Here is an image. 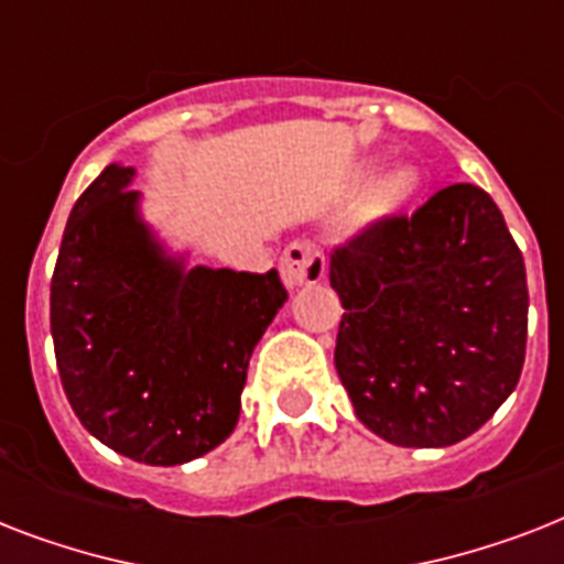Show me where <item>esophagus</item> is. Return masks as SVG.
<instances>
[{
	"label": "esophagus",
	"instance_id": "1",
	"mask_svg": "<svg viewBox=\"0 0 564 564\" xmlns=\"http://www.w3.org/2000/svg\"><path fill=\"white\" fill-rule=\"evenodd\" d=\"M281 278L290 290L322 281L325 278V254L310 242H292L281 257Z\"/></svg>",
	"mask_w": 564,
	"mask_h": 564
}]
</instances>
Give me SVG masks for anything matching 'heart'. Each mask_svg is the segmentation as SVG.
Segmentation results:
<instances>
[{
  "label": "heart",
  "mask_w": 564,
  "mask_h": 564,
  "mask_svg": "<svg viewBox=\"0 0 564 564\" xmlns=\"http://www.w3.org/2000/svg\"><path fill=\"white\" fill-rule=\"evenodd\" d=\"M419 170H412L410 163L389 166V170H383L366 184V189L354 204V221L357 225H371V221L383 219V216H389V213L410 202L412 195L419 193Z\"/></svg>",
  "instance_id": "obj_1"
}]
</instances>
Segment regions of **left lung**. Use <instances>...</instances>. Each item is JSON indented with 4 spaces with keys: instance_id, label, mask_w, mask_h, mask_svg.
<instances>
[{
    "instance_id": "left-lung-1",
    "label": "left lung",
    "mask_w": 564,
    "mask_h": 564,
    "mask_svg": "<svg viewBox=\"0 0 564 564\" xmlns=\"http://www.w3.org/2000/svg\"><path fill=\"white\" fill-rule=\"evenodd\" d=\"M343 301L336 371L354 412L401 447H447L518 386L524 257L486 189L451 184L330 257Z\"/></svg>"
}]
</instances>
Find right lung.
Returning <instances> with one entry per match:
<instances>
[{"mask_svg":"<svg viewBox=\"0 0 564 564\" xmlns=\"http://www.w3.org/2000/svg\"><path fill=\"white\" fill-rule=\"evenodd\" d=\"M134 166L110 163L66 221L52 343L84 430L145 465H184L234 433L248 360L286 301L265 274L189 265L140 213Z\"/></svg>","mask_w":564,"mask_h":564,"instance_id":"right-lung-1","label":"right lung"}]
</instances>
